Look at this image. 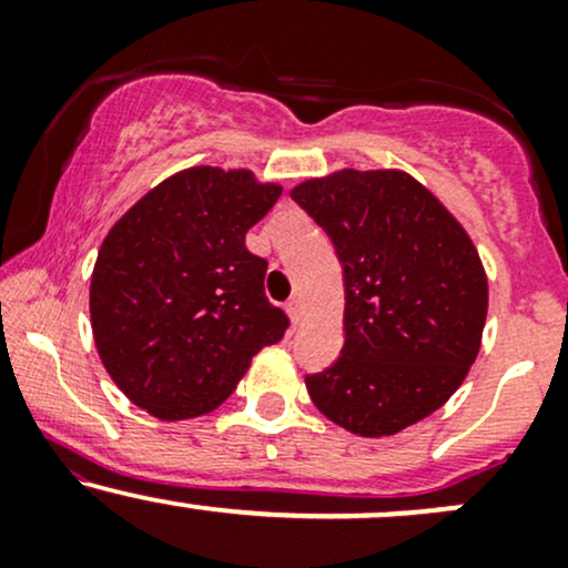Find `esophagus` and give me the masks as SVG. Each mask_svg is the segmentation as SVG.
Here are the masks:
<instances>
[{"instance_id": "1", "label": "esophagus", "mask_w": 568, "mask_h": 568, "mask_svg": "<svg viewBox=\"0 0 568 568\" xmlns=\"http://www.w3.org/2000/svg\"><path fill=\"white\" fill-rule=\"evenodd\" d=\"M285 312H288V317L293 323L302 321V298H291V302L285 304Z\"/></svg>"}]
</instances>
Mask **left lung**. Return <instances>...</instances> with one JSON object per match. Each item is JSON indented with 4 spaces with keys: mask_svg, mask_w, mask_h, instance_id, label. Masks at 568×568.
<instances>
[{
    "mask_svg": "<svg viewBox=\"0 0 568 568\" xmlns=\"http://www.w3.org/2000/svg\"><path fill=\"white\" fill-rule=\"evenodd\" d=\"M291 197L334 240L344 266V347L306 393L361 438L395 435L465 382L484 338L488 277L478 247L406 171L342 168Z\"/></svg>",
    "mask_w": 568,
    "mask_h": 568,
    "instance_id": "obj_1",
    "label": "left lung"
}]
</instances>
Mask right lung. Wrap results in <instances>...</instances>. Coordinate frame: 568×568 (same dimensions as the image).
I'll return each instance as SVG.
<instances>
[{
	"mask_svg": "<svg viewBox=\"0 0 568 568\" xmlns=\"http://www.w3.org/2000/svg\"><path fill=\"white\" fill-rule=\"evenodd\" d=\"M283 186L247 168L194 165L160 181L103 237L90 277L98 357L162 422L219 408L288 317L264 293L245 234Z\"/></svg>",
	"mask_w": 568,
	"mask_h": 568,
	"instance_id": "right-lung-1",
	"label": "right lung"
}]
</instances>
